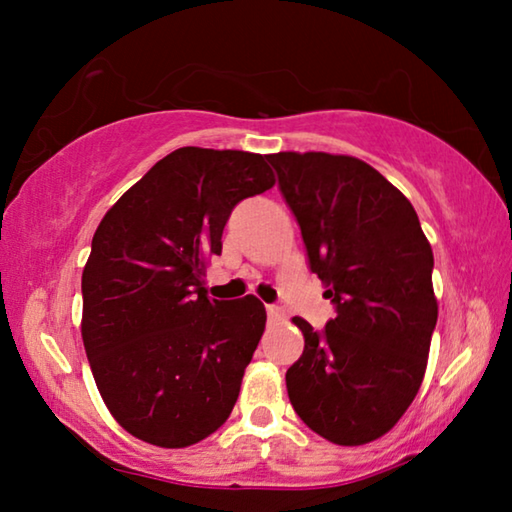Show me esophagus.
<instances>
[{
    "label": "esophagus",
    "instance_id": "34e87169",
    "mask_svg": "<svg viewBox=\"0 0 512 512\" xmlns=\"http://www.w3.org/2000/svg\"><path fill=\"white\" fill-rule=\"evenodd\" d=\"M266 314H268V318H271L273 323H275V320H282V318H284V309H282V307H275V305H268V307H266Z\"/></svg>",
    "mask_w": 512,
    "mask_h": 512
}]
</instances>
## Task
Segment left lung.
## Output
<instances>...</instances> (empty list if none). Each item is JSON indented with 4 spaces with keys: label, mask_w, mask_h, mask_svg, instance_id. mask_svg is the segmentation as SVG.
I'll return each instance as SVG.
<instances>
[{
    "label": "left lung",
    "mask_w": 512,
    "mask_h": 512,
    "mask_svg": "<svg viewBox=\"0 0 512 512\" xmlns=\"http://www.w3.org/2000/svg\"><path fill=\"white\" fill-rule=\"evenodd\" d=\"M309 266L336 305L325 332L291 318L305 352L287 370L293 409L334 445L391 431L420 391L438 320L433 253L400 189L352 155H268Z\"/></svg>",
    "instance_id": "1"
}]
</instances>
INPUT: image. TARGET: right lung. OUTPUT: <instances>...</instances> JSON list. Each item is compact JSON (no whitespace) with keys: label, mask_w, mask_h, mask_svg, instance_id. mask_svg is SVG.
Returning a JSON list of instances; mask_svg holds the SVG:
<instances>
[{"label":"right lung","mask_w":512,"mask_h":512,"mask_svg":"<svg viewBox=\"0 0 512 512\" xmlns=\"http://www.w3.org/2000/svg\"><path fill=\"white\" fill-rule=\"evenodd\" d=\"M275 185L266 158L183 146L103 216L83 268L81 334L112 418L144 443H201L230 418L266 327L255 296L207 298L239 201Z\"/></svg>","instance_id":"add662e5"}]
</instances>
